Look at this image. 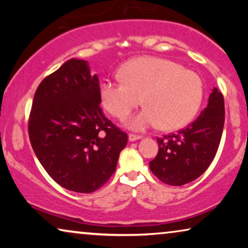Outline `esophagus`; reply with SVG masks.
<instances>
[{
    "instance_id": "1",
    "label": "esophagus",
    "mask_w": 248,
    "mask_h": 248,
    "mask_svg": "<svg viewBox=\"0 0 248 248\" xmlns=\"http://www.w3.org/2000/svg\"><path fill=\"white\" fill-rule=\"evenodd\" d=\"M142 139L141 135H135V134H128V141L130 142H133V141H137V140H140Z\"/></svg>"
}]
</instances>
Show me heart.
Masks as SVG:
<instances>
[{
	"instance_id": "obj_1",
	"label": "heart",
	"mask_w": 248,
	"mask_h": 248,
	"mask_svg": "<svg viewBox=\"0 0 248 248\" xmlns=\"http://www.w3.org/2000/svg\"><path fill=\"white\" fill-rule=\"evenodd\" d=\"M118 76L101 81L100 100L108 113L124 118L142 96L145 107L126 122L131 130L144 131L160 124L164 130H177L191 122L201 105V79L172 61L138 57L124 64Z\"/></svg>"
}]
</instances>
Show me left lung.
Returning a JSON list of instances; mask_svg holds the SVG:
<instances>
[{"label": "left lung", "instance_id": "1", "mask_svg": "<svg viewBox=\"0 0 248 248\" xmlns=\"http://www.w3.org/2000/svg\"><path fill=\"white\" fill-rule=\"evenodd\" d=\"M225 124V103L213 88L200 116L177 133L157 139L159 150L149 162L151 171L165 184L182 186L200 177L211 164Z\"/></svg>", "mask_w": 248, "mask_h": 248}]
</instances>
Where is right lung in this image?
Listing matches in <instances>:
<instances>
[{"label": "right lung", "mask_w": 248, "mask_h": 248, "mask_svg": "<svg viewBox=\"0 0 248 248\" xmlns=\"http://www.w3.org/2000/svg\"><path fill=\"white\" fill-rule=\"evenodd\" d=\"M99 79L87 61L71 59L37 88L29 139L38 160L62 187L100 188L116 169L127 134L104 116Z\"/></svg>", "instance_id": "obj_1"}]
</instances>
